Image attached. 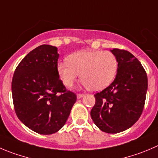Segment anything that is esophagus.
Segmentation results:
<instances>
[{"instance_id":"esophagus-1","label":"esophagus","mask_w":158,"mask_h":158,"mask_svg":"<svg viewBox=\"0 0 158 158\" xmlns=\"http://www.w3.org/2000/svg\"><path fill=\"white\" fill-rule=\"evenodd\" d=\"M84 95H85L84 94H77V98L78 99H80V98H81L82 97H84Z\"/></svg>"}]
</instances>
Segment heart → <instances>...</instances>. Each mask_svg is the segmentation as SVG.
Returning <instances> with one entry per match:
<instances>
[{
    "label": "heart",
    "mask_w": 158,
    "mask_h": 158,
    "mask_svg": "<svg viewBox=\"0 0 158 158\" xmlns=\"http://www.w3.org/2000/svg\"><path fill=\"white\" fill-rule=\"evenodd\" d=\"M57 70L66 87L73 86L81 74V81L88 89L98 91L114 81L118 70V61L109 51H80L71 54L68 62H60Z\"/></svg>",
    "instance_id": "b5f03b06"
}]
</instances>
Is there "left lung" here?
Listing matches in <instances>:
<instances>
[{"label": "left lung", "instance_id": "obj_1", "mask_svg": "<svg viewBox=\"0 0 158 158\" xmlns=\"http://www.w3.org/2000/svg\"><path fill=\"white\" fill-rule=\"evenodd\" d=\"M118 70L115 80L94 94L91 111L93 122L102 131L118 133L130 128L143 110L148 91V76L140 62L130 52L113 49Z\"/></svg>", "mask_w": 158, "mask_h": 158}]
</instances>
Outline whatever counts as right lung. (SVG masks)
Listing matches in <instances>:
<instances>
[{
    "instance_id": "obj_1",
    "label": "right lung",
    "mask_w": 158,
    "mask_h": 158,
    "mask_svg": "<svg viewBox=\"0 0 158 158\" xmlns=\"http://www.w3.org/2000/svg\"><path fill=\"white\" fill-rule=\"evenodd\" d=\"M58 58L56 46H38L19 63L12 78L16 115L24 125L40 134L59 131L77 100L76 94L67 91L60 79Z\"/></svg>"
}]
</instances>
